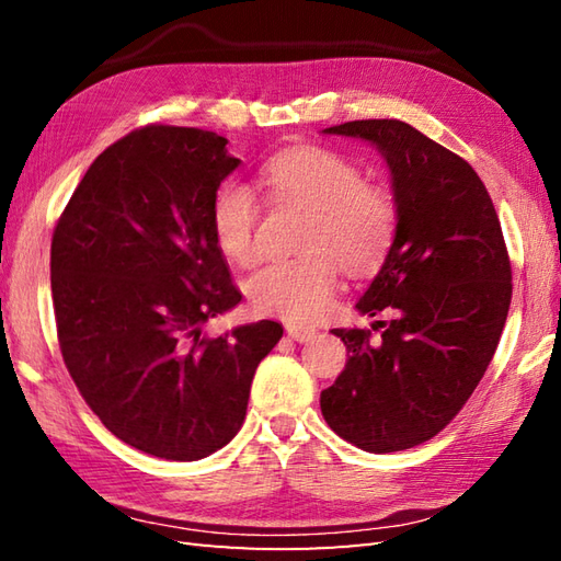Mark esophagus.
<instances>
[{
	"instance_id": "esophagus-1",
	"label": "esophagus",
	"mask_w": 561,
	"mask_h": 561,
	"mask_svg": "<svg viewBox=\"0 0 561 561\" xmlns=\"http://www.w3.org/2000/svg\"><path fill=\"white\" fill-rule=\"evenodd\" d=\"M287 335H289L291 340H296V342H308V340H311V337L316 335V330H313V328H304V325L289 323V325H287Z\"/></svg>"
}]
</instances>
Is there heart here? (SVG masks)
I'll return each mask as SVG.
<instances>
[{"label":"heart","instance_id":"heart-1","mask_svg":"<svg viewBox=\"0 0 561 561\" xmlns=\"http://www.w3.org/2000/svg\"><path fill=\"white\" fill-rule=\"evenodd\" d=\"M270 193L311 209L301 257L272 260L245 282L250 306L262 316L306 323L328 306L337 284V262L366 274L386 260L398 229V205L386 187L366 183L362 169L337 151L299 147L262 165ZM260 202L243 181H226L211 199L214 243L236 265L260 257L255 241Z\"/></svg>","mask_w":561,"mask_h":561}]
</instances>
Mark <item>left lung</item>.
Segmentation results:
<instances>
[{
    "label": "left lung",
    "instance_id": "left-lung-1",
    "mask_svg": "<svg viewBox=\"0 0 561 561\" xmlns=\"http://www.w3.org/2000/svg\"><path fill=\"white\" fill-rule=\"evenodd\" d=\"M328 135L371 141L392 175L398 229L356 304L371 330H332L350 359L320 392L332 432L368 453L434 438L478 388L511 306V260L492 197L458 153L402 121H354Z\"/></svg>",
    "mask_w": 561,
    "mask_h": 561
}]
</instances>
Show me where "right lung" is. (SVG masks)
Returning a JSON list of instances; mask_svg holds the SVG:
<instances>
[{
    "mask_svg": "<svg viewBox=\"0 0 561 561\" xmlns=\"http://www.w3.org/2000/svg\"><path fill=\"white\" fill-rule=\"evenodd\" d=\"M209 129L147 125L89 165L50 245L57 340L108 432L165 460H199L238 434L274 320L207 337L243 299L209 211L233 169Z\"/></svg>",
    "mask_w": 561,
    "mask_h": 561,
    "instance_id": "obj_1",
    "label": "right lung"
}]
</instances>
